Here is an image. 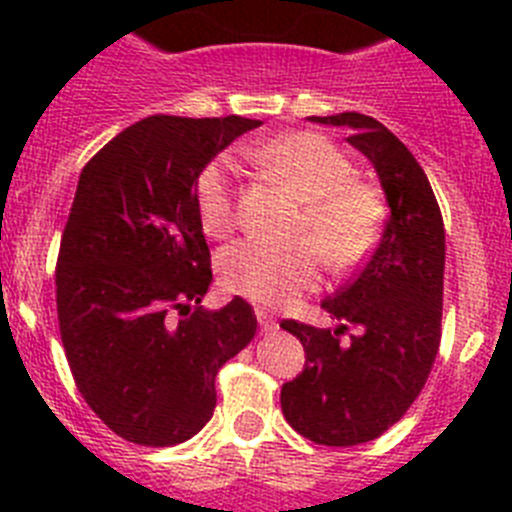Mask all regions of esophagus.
I'll return each mask as SVG.
<instances>
[{
  "mask_svg": "<svg viewBox=\"0 0 512 512\" xmlns=\"http://www.w3.org/2000/svg\"><path fill=\"white\" fill-rule=\"evenodd\" d=\"M255 316H257V324H260L262 331H273L275 326H278V324H275V319H273V313L265 311V308H257Z\"/></svg>",
  "mask_w": 512,
  "mask_h": 512,
  "instance_id": "esophagus-1",
  "label": "esophagus"
}]
</instances>
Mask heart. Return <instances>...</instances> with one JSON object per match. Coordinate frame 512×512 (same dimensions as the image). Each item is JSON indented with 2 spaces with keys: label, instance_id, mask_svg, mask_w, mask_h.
<instances>
[{
  "label": "heart",
  "instance_id": "b5f03b06",
  "mask_svg": "<svg viewBox=\"0 0 512 512\" xmlns=\"http://www.w3.org/2000/svg\"><path fill=\"white\" fill-rule=\"evenodd\" d=\"M255 160L273 178L303 199L298 234L313 238L288 247L237 242L216 257L219 283L232 296L262 306H288L319 288L321 252L331 267H354L375 245L382 224V204L375 188L354 181L347 155L316 132H293L257 147ZM234 168L227 158H214L193 181L196 219L206 237L232 234Z\"/></svg>",
  "mask_w": 512,
  "mask_h": 512
}]
</instances>
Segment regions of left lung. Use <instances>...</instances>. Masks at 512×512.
Instances as JSON below:
<instances>
[{
	"instance_id": "left-lung-1",
	"label": "left lung",
	"mask_w": 512,
	"mask_h": 512,
	"mask_svg": "<svg viewBox=\"0 0 512 512\" xmlns=\"http://www.w3.org/2000/svg\"><path fill=\"white\" fill-rule=\"evenodd\" d=\"M311 119L352 130L347 142L375 165L390 219L357 278L321 303L336 329L280 324L306 352L280 405L313 444L357 446L398 423L431 375L441 342L444 219L423 168L385 124L357 112ZM349 325L358 334L342 340Z\"/></svg>"
}]
</instances>
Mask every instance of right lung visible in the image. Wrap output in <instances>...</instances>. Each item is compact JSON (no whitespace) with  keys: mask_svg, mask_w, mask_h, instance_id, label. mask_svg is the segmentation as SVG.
<instances>
[{"mask_svg":"<svg viewBox=\"0 0 512 512\" xmlns=\"http://www.w3.org/2000/svg\"><path fill=\"white\" fill-rule=\"evenodd\" d=\"M255 127L237 114H155L81 170L55 265L58 329L78 393L132 444L199 434L216 408V372L257 331L245 298L199 306L211 255L193 206L199 170Z\"/></svg>","mask_w":512,"mask_h":512,"instance_id":"add662e5","label":"right lung"}]
</instances>
